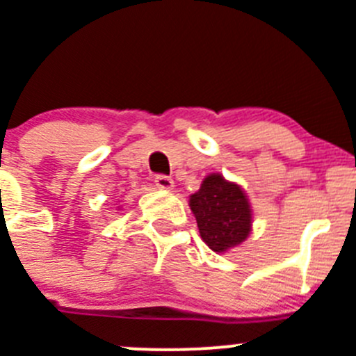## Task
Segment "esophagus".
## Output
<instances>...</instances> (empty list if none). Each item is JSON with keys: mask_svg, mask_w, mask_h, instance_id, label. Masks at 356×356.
Instances as JSON below:
<instances>
[{"mask_svg": "<svg viewBox=\"0 0 356 356\" xmlns=\"http://www.w3.org/2000/svg\"><path fill=\"white\" fill-rule=\"evenodd\" d=\"M154 184H156V188L165 189V191H172L174 189V181L170 177H167V175H158L154 179Z\"/></svg>", "mask_w": 356, "mask_h": 356, "instance_id": "1", "label": "esophagus"}]
</instances>
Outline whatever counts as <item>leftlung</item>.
Returning a JSON list of instances; mask_svg holds the SVG:
<instances>
[{
  "label": "left lung",
  "instance_id": "left-lung-1",
  "mask_svg": "<svg viewBox=\"0 0 356 356\" xmlns=\"http://www.w3.org/2000/svg\"><path fill=\"white\" fill-rule=\"evenodd\" d=\"M189 209L200 236L216 254H226L250 236L254 212L247 193L219 172L203 179L198 191L189 196Z\"/></svg>",
  "mask_w": 356,
  "mask_h": 356
}]
</instances>
